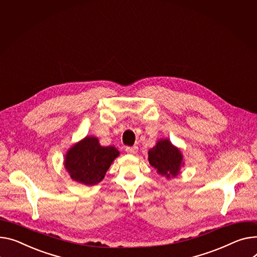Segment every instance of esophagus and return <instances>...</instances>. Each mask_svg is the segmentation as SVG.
Here are the masks:
<instances>
[{
	"mask_svg": "<svg viewBox=\"0 0 257 257\" xmlns=\"http://www.w3.org/2000/svg\"><path fill=\"white\" fill-rule=\"evenodd\" d=\"M125 150H126L127 153L136 154V153H138V151H139V147H136V146H133V147H126Z\"/></svg>",
	"mask_w": 257,
	"mask_h": 257,
	"instance_id": "1",
	"label": "esophagus"
}]
</instances>
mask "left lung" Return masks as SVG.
Instances as JSON below:
<instances>
[{
  "mask_svg": "<svg viewBox=\"0 0 257 257\" xmlns=\"http://www.w3.org/2000/svg\"><path fill=\"white\" fill-rule=\"evenodd\" d=\"M183 156L168 140H162L149 151V162L163 177H176L180 173Z\"/></svg>",
  "mask_w": 257,
  "mask_h": 257,
  "instance_id": "1",
  "label": "left lung"
}]
</instances>
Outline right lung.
I'll use <instances>...</instances> for the list:
<instances>
[{"instance_id": "1", "label": "right lung", "mask_w": 257, "mask_h": 257, "mask_svg": "<svg viewBox=\"0 0 257 257\" xmlns=\"http://www.w3.org/2000/svg\"><path fill=\"white\" fill-rule=\"evenodd\" d=\"M118 154L114 147H102L96 138L88 136L68 151L65 167L74 181L95 185L104 178Z\"/></svg>"}]
</instances>
